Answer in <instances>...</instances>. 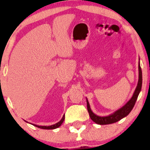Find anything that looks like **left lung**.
Wrapping results in <instances>:
<instances>
[{
    "mask_svg": "<svg viewBox=\"0 0 150 150\" xmlns=\"http://www.w3.org/2000/svg\"><path fill=\"white\" fill-rule=\"evenodd\" d=\"M138 70H139V79L138 82H137V87H136L135 92H134L133 95L131 99L129 100L128 102L125 104L123 107L119 108L115 111L112 114L109 115L107 116H99L94 114L91 110L90 106L88 102V100L87 99V111H88L89 117L91 118L93 121L95 122L96 123L99 125H107V124H111V123H116V122L118 121L123 118H124L126 116L130 113V111H132V108L135 106V104L137 100V97H138L139 94H140L141 88H142V70L140 68V62L138 64Z\"/></svg>",
    "mask_w": 150,
    "mask_h": 150,
    "instance_id": "8db88e82",
    "label": "left lung"
}]
</instances>
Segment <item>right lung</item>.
Instances as JSON below:
<instances>
[{
	"mask_svg": "<svg viewBox=\"0 0 150 150\" xmlns=\"http://www.w3.org/2000/svg\"><path fill=\"white\" fill-rule=\"evenodd\" d=\"M64 119H65V116H63V118H62V119L60 120L59 122H58L57 123H56V124H54V125H49V126H42V125H37L35 124H32V125H34V126L37 127V128H42V129H46V130H53V129H56V128H58L59 126H61L62 123H63Z\"/></svg>",
	"mask_w": 150,
	"mask_h": 150,
	"instance_id": "add662e5",
	"label": "right lung"
}]
</instances>
